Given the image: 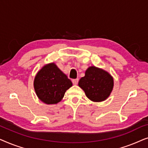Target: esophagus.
Wrapping results in <instances>:
<instances>
[{
	"instance_id": "obj_1",
	"label": "esophagus",
	"mask_w": 148,
	"mask_h": 148,
	"mask_svg": "<svg viewBox=\"0 0 148 148\" xmlns=\"http://www.w3.org/2000/svg\"><path fill=\"white\" fill-rule=\"evenodd\" d=\"M78 82H79V79H73L72 80V82L73 84L74 85H77L78 84Z\"/></svg>"
}]
</instances>
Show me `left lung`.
Returning <instances> with one entry per match:
<instances>
[{"label": "left lung", "instance_id": "left-lung-1", "mask_svg": "<svg viewBox=\"0 0 148 148\" xmlns=\"http://www.w3.org/2000/svg\"><path fill=\"white\" fill-rule=\"evenodd\" d=\"M79 86L93 102H102L110 96L114 86L112 77L102 69L90 66L85 76L80 79Z\"/></svg>", "mask_w": 148, "mask_h": 148}]
</instances>
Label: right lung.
Instances as JSON below:
<instances>
[{
  "instance_id": "1",
  "label": "right lung",
  "mask_w": 148,
  "mask_h": 148,
  "mask_svg": "<svg viewBox=\"0 0 148 148\" xmlns=\"http://www.w3.org/2000/svg\"><path fill=\"white\" fill-rule=\"evenodd\" d=\"M72 82L54 63L44 65L35 77L34 82L36 95L47 104H57L63 98Z\"/></svg>"
}]
</instances>
